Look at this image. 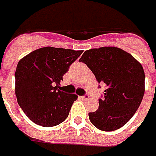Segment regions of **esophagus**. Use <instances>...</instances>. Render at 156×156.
<instances>
[{"mask_svg": "<svg viewBox=\"0 0 156 156\" xmlns=\"http://www.w3.org/2000/svg\"><path fill=\"white\" fill-rule=\"evenodd\" d=\"M81 99L82 100H84V101H86V100H87L88 98H89V96L87 95V94H85V95H83V96H81Z\"/></svg>", "mask_w": 156, "mask_h": 156, "instance_id": "obj_1", "label": "esophagus"}]
</instances>
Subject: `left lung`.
Masks as SVG:
<instances>
[{
    "mask_svg": "<svg viewBox=\"0 0 156 156\" xmlns=\"http://www.w3.org/2000/svg\"><path fill=\"white\" fill-rule=\"evenodd\" d=\"M84 62L98 82L106 85L99 108L88 113L91 123L102 131L121 129L135 115L145 91L141 64L129 53L116 47H101L84 52Z\"/></svg>",
    "mask_w": 156,
    "mask_h": 156,
    "instance_id": "obj_1",
    "label": "left lung"
}]
</instances>
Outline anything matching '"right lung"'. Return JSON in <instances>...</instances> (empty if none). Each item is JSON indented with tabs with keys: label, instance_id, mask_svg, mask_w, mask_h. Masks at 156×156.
<instances>
[{
	"label": "right lung",
	"instance_id": "1",
	"mask_svg": "<svg viewBox=\"0 0 156 156\" xmlns=\"http://www.w3.org/2000/svg\"><path fill=\"white\" fill-rule=\"evenodd\" d=\"M81 50L45 47L21 58L15 71V95L18 104L33 122L55 127L64 122L77 95L59 87L69 66Z\"/></svg>",
	"mask_w": 156,
	"mask_h": 156
}]
</instances>
